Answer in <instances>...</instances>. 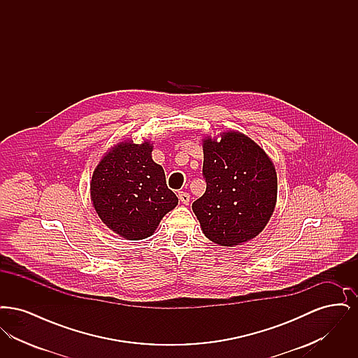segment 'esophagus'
<instances>
[{"label":"esophagus","mask_w":358,"mask_h":358,"mask_svg":"<svg viewBox=\"0 0 358 358\" xmlns=\"http://www.w3.org/2000/svg\"><path fill=\"white\" fill-rule=\"evenodd\" d=\"M178 199L182 204L187 205L189 204V200H190V196L187 192H178Z\"/></svg>","instance_id":"esophagus-1"}]
</instances>
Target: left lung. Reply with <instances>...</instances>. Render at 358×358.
I'll return each mask as SVG.
<instances>
[{"instance_id":"left-lung-1","label":"left lung","mask_w":358,"mask_h":358,"mask_svg":"<svg viewBox=\"0 0 358 358\" xmlns=\"http://www.w3.org/2000/svg\"><path fill=\"white\" fill-rule=\"evenodd\" d=\"M204 194L192 209L205 236L222 247L256 238L270 222L278 197L273 159L254 139L228 130L203 139Z\"/></svg>"}]
</instances>
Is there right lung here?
I'll return each instance as SVG.
<instances>
[{"label": "right lung", "instance_id": "add662e5", "mask_svg": "<svg viewBox=\"0 0 358 358\" xmlns=\"http://www.w3.org/2000/svg\"><path fill=\"white\" fill-rule=\"evenodd\" d=\"M152 152L150 141L124 139L103 155L92 173V206L103 224L126 240L152 236L178 204Z\"/></svg>", "mask_w": 358, "mask_h": 358}]
</instances>
